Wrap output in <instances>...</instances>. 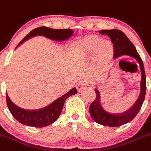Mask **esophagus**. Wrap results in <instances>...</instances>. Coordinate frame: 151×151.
Here are the masks:
<instances>
[{
  "label": "esophagus",
  "instance_id": "obj_1",
  "mask_svg": "<svg viewBox=\"0 0 151 151\" xmlns=\"http://www.w3.org/2000/svg\"><path fill=\"white\" fill-rule=\"evenodd\" d=\"M87 83H87L86 81H81V82L79 83L77 85V88L78 89V91H80V90L82 89L86 85H87Z\"/></svg>",
  "mask_w": 151,
  "mask_h": 151
}]
</instances>
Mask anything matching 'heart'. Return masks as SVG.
<instances>
[{
	"label": "heart",
	"mask_w": 151,
	"mask_h": 151,
	"mask_svg": "<svg viewBox=\"0 0 151 151\" xmlns=\"http://www.w3.org/2000/svg\"><path fill=\"white\" fill-rule=\"evenodd\" d=\"M92 53L93 67L98 74H104L113 56L112 44L108 40H103L100 36H86L75 44L73 56L80 60L88 57Z\"/></svg>",
	"instance_id": "heart-1"
}]
</instances>
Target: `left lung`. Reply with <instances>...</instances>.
Instances as JSON below:
<instances>
[{"mask_svg": "<svg viewBox=\"0 0 151 151\" xmlns=\"http://www.w3.org/2000/svg\"><path fill=\"white\" fill-rule=\"evenodd\" d=\"M101 35H106L110 38L114 46V58L127 55L136 59L139 64L142 72L141 81V93L139 99L136 101L133 107L123 113H110L104 110L100 104V93L98 89H95L96 97L89 106V112L91 118L99 124L115 127L125 124L131 122L136 116L145 101L146 93V77L143 62L133 44L129 41L127 36L118 29H102L99 31Z\"/></svg>", "mask_w": 151, "mask_h": 151, "instance_id": "obj_1", "label": "left lung"}]
</instances>
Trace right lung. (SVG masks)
<instances>
[{
    "label": "right lung",
    "instance_id": "obj_1",
    "mask_svg": "<svg viewBox=\"0 0 151 151\" xmlns=\"http://www.w3.org/2000/svg\"><path fill=\"white\" fill-rule=\"evenodd\" d=\"M73 33L74 31L71 29H51L47 27H40L29 32V33H28L22 39V42L18 44V46L29 38L36 36H44L53 40L63 41L68 39L70 36H72ZM77 93V88H72L68 92L65 94L58 99H56L47 106L36 110H29V109H24L19 107L9 99L7 94L6 99V104L9 110L10 111L12 116L18 122L27 126L43 127L53 123L58 118L61 114L65 100L71 95H75Z\"/></svg>",
    "mask_w": 151,
    "mask_h": 151
}]
</instances>
